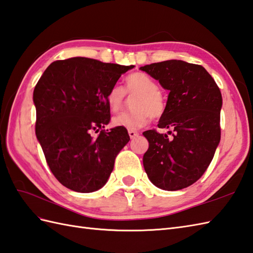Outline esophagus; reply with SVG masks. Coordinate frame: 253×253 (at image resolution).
I'll use <instances>...</instances> for the list:
<instances>
[{
  "label": "esophagus",
  "instance_id": "esophagus-1",
  "mask_svg": "<svg viewBox=\"0 0 253 253\" xmlns=\"http://www.w3.org/2000/svg\"><path fill=\"white\" fill-rule=\"evenodd\" d=\"M128 134H129V137L132 139V138H134L136 136H138L139 132L136 131V130H128Z\"/></svg>",
  "mask_w": 253,
  "mask_h": 253
}]
</instances>
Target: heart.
<instances>
[{"label":"heart","instance_id":"1","mask_svg":"<svg viewBox=\"0 0 253 253\" xmlns=\"http://www.w3.org/2000/svg\"><path fill=\"white\" fill-rule=\"evenodd\" d=\"M126 93L137 97L133 99L134 110L115 116L113 125L134 130L145 126L152 119H161L166 113V100L160 91L156 81L144 72H133L125 79V88L114 85L107 93L110 110L116 113L124 108Z\"/></svg>","mask_w":253,"mask_h":253}]
</instances>
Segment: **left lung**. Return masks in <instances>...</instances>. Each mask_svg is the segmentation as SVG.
Wrapping results in <instances>:
<instances>
[{"mask_svg": "<svg viewBox=\"0 0 253 253\" xmlns=\"http://www.w3.org/2000/svg\"><path fill=\"white\" fill-rule=\"evenodd\" d=\"M140 70L169 90L166 113L157 126L173 130L171 138L155 129L143 132L149 141L143 155L145 172L162 190H182L205 173L220 142L221 91L199 64L167 60Z\"/></svg>", "mask_w": 253, "mask_h": 253, "instance_id": "8db88e82", "label": "left lung"}]
</instances>
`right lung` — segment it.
<instances>
[{
  "mask_svg": "<svg viewBox=\"0 0 253 253\" xmlns=\"http://www.w3.org/2000/svg\"><path fill=\"white\" fill-rule=\"evenodd\" d=\"M132 68L74 57L50 63L35 85V133L63 186L90 193L107 183L116 155L130 140L124 127L103 129L111 120L107 93Z\"/></svg>",
  "mask_w": 253,
  "mask_h": 253,
  "instance_id": "add662e5",
  "label": "right lung"
}]
</instances>
